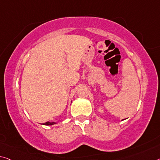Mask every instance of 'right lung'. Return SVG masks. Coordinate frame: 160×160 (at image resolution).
<instances>
[{
    "mask_svg": "<svg viewBox=\"0 0 160 160\" xmlns=\"http://www.w3.org/2000/svg\"><path fill=\"white\" fill-rule=\"evenodd\" d=\"M54 124H55V122H47L43 123L42 125H54Z\"/></svg>",
    "mask_w": 160,
    "mask_h": 160,
    "instance_id": "1",
    "label": "right lung"
}]
</instances>
